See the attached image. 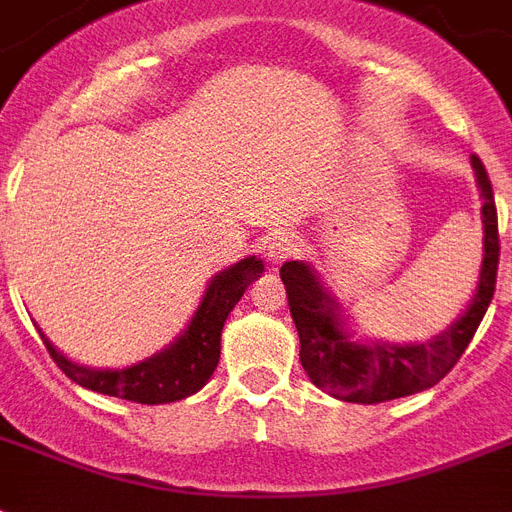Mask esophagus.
I'll return each mask as SVG.
<instances>
[{
    "mask_svg": "<svg viewBox=\"0 0 512 512\" xmlns=\"http://www.w3.org/2000/svg\"><path fill=\"white\" fill-rule=\"evenodd\" d=\"M297 247H299V239L294 234H278L270 239L268 249H265V255H268V260L273 265L284 263V260H289V257L297 255Z\"/></svg>",
    "mask_w": 512,
    "mask_h": 512,
    "instance_id": "1",
    "label": "esophagus"
}]
</instances>
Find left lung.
<instances>
[{
  "label": "left lung",
  "mask_w": 512,
  "mask_h": 512,
  "mask_svg": "<svg viewBox=\"0 0 512 512\" xmlns=\"http://www.w3.org/2000/svg\"><path fill=\"white\" fill-rule=\"evenodd\" d=\"M476 184L481 191V220H484V260L471 305L458 321H452L439 336L423 344L355 342L344 328L336 299L323 289L321 278L307 263L281 265L289 310L299 334V360L318 389L336 400L376 405L407 394L423 392L439 384L455 368L465 347L471 344L479 323L494 297L497 263H500V234L492 181L484 162L471 155Z\"/></svg>",
  "instance_id": "left-lung-1"
}]
</instances>
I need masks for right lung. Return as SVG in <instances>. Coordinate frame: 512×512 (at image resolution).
Masks as SVG:
<instances>
[{"label": "right lung", "mask_w": 512, "mask_h": 512, "mask_svg": "<svg viewBox=\"0 0 512 512\" xmlns=\"http://www.w3.org/2000/svg\"><path fill=\"white\" fill-rule=\"evenodd\" d=\"M260 276H263V260H257V257H244L231 268L220 270L207 284L205 297L199 302L197 313L191 315L184 334L157 355L128 365V368H120V371L86 368V365L73 363L62 352L54 350V344L47 336L41 331L39 334L54 363L60 365V371L78 386L120 397V400L141 402V405H165V402L191 397L210 381L220 360L223 323L236 302L242 299V294L247 292V286Z\"/></svg>", "instance_id": "obj_1"}]
</instances>
